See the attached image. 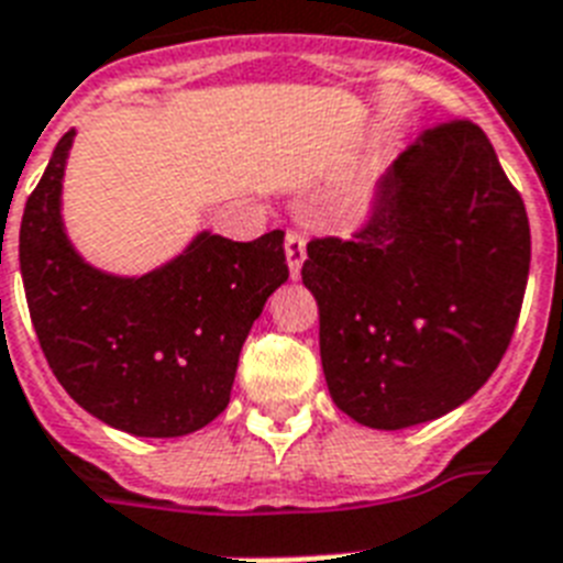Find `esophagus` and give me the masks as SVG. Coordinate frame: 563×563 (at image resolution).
I'll return each instance as SVG.
<instances>
[{"instance_id": "1", "label": "esophagus", "mask_w": 563, "mask_h": 563, "mask_svg": "<svg viewBox=\"0 0 563 563\" xmlns=\"http://www.w3.org/2000/svg\"><path fill=\"white\" fill-rule=\"evenodd\" d=\"M286 260H289V274L291 277H300V266L306 260V236L297 234V231H289L286 234Z\"/></svg>"}]
</instances>
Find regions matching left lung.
<instances>
[{"instance_id": "8db88e82", "label": "left lung", "mask_w": 563, "mask_h": 563, "mask_svg": "<svg viewBox=\"0 0 563 563\" xmlns=\"http://www.w3.org/2000/svg\"><path fill=\"white\" fill-rule=\"evenodd\" d=\"M329 396L399 431L460 408L495 373L529 277V219L486 132L437 123L378 181L353 240L306 245Z\"/></svg>"}]
</instances>
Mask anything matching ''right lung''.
Returning <instances> with one entry per match:
<instances>
[{"mask_svg": "<svg viewBox=\"0 0 563 563\" xmlns=\"http://www.w3.org/2000/svg\"><path fill=\"white\" fill-rule=\"evenodd\" d=\"M75 130L25 202L20 272L48 367L66 393L132 437H185L228 408L240 350L289 280L283 231L234 242L202 231L141 277L89 266L59 213Z\"/></svg>", "mask_w": 563, "mask_h": 563, "instance_id": "1", "label": "right lung"}]
</instances>
